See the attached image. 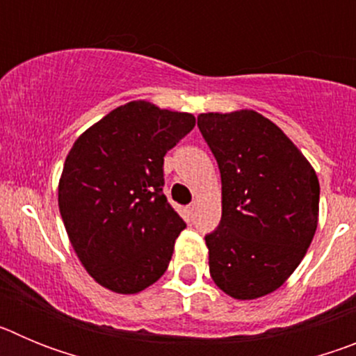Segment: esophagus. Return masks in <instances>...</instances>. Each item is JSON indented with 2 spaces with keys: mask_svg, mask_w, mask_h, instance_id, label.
<instances>
[{
  "mask_svg": "<svg viewBox=\"0 0 356 356\" xmlns=\"http://www.w3.org/2000/svg\"><path fill=\"white\" fill-rule=\"evenodd\" d=\"M194 210H196V203H191V205L185 207V212H187L188 217L194 216Z\"/></svg>",
  "mask_w": 356,
  "mask_h": 356,
  "instance_id": "34e87169",
  "label": "esophagus"
}]
</instances>
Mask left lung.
I'll return each mask as SVG.
<instances>
[{
  "label": "left lung",
  "mask_w": 356,
  "mask_h": 356,
  "mask_svg": "<svg viewBox=\"0 0 356 356\" xmlns=\"http://www.w3.org/2000/svg\"><path fill=\"white\" fill-rule=\"evenodd\" d=\"M197 128L222 185L221 222L205 235L210 276L235 300L271 294L316 234V171L275 122L253 110L201 114Z\"/></svg>",
  "instance_id": "left-lung-1"
}]
</instances>
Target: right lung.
<instances>
[{
  "label": "right lung",
  "instance_id": "1",
  "mask_svg": "<svg viewBox=\"0 0 356 356\" xmlns=\"http://www.w3.org/2000/svg\"><path fill=\"white\" fill-rule=\"evenodd\" d=\"M196 124L147 102L118 106L69 151L58 207L97 284L135 294L165 273L185 221L163 196V156Z\"/></svg>",
  "mask_w": 356,
  "mask_h": 356
}]
</instances>
